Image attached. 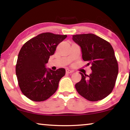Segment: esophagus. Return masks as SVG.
<instances>
[{"label": "esophagus", "mask_w": 130, "mask_h": 130, "mask_svg": "<svg viewBox=\"0 0 130 130\" xmlns=\"http://www.w3.org/2000/svg\"><path fill=\"white\" fill-rule=\"evenodd\" d=\"M73 72V71L70 70V69H66V72H67V73H72Z\"/></svg>", "instance_id": "obj_1"}]
</instances>
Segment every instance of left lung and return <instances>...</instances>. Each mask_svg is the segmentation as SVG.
Returning a JSON list of instances; mask_svg holds the SVG:
<instances>
[{
    "mask_svg": "<svg viewBox=\"0 0 130 130\" xmlns=\"http://www.w3.org/2000/svg\"><path fill=\"white\" fill-rule=\"evenodd\" d=\"M72 40L80 46L82 58L92 71L89 75L80 72L82 79L75 85L77 92L89 101L103 99L113 90L119 72L113 47L93 34L73 35Z\"/></svg>",
    "mask_w": 130,
    "mask_h": 130,
    "instance_id": "obj_1",
    "label": "left lung"
}]
</instances>
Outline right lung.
Here are the masks:
<instances>
[{
    "label": "right lung",
    "instance_id": "obj_1",
    "mask_svg": "<svg viewBox=\"0 0 130 130\" xmlns=\"http://www.w3.org/2000/svg\"><path fill=\"white\" fill-rule=\"evenodd\" d=\"M67 35L44 32L27 41L19 53L15 73L24 95L34 102L44 101L57 91L59 82L65 75L64 68L56 71L46 68L51 55Z\"/></svg>",
    "mask_w": 130,
    "mask_h": 130
}]
</instances>
